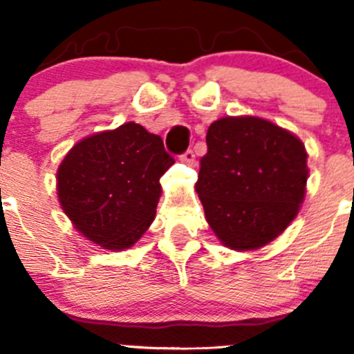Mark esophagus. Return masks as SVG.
Wrapping results in <instances>:
<instances>
[{"label":"esophagus","instance_id":"obj_1","mask_svg":"<svg viewBox=\"0 0 354 354\" xmlns=\"http://www.w3.org/2000/svg\"><path fill=\"white\" fill-rule=\"evenodd\" d=\"M180 161H183L184 165H189V167H193V165H194V152L193 151H186L183 156H180Z\"/></svg>","mask_w":354,"mask_h":354}]
</instances>
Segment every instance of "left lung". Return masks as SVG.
<instances>
[{"label": "left lung", "instance_id": "obj_1", "mask_svg": "<svg viewBox=\"0 0 354 354\" xmlns=\"http://www.w3.org/2000/svg\"><path fill=\"white\" fill-rule=\"evenodd\" d=\"M194 189L225 248L254 251L297 217L309 168L302 140L254 115L221 118L207 131Z\"/></svg>", "mask_w": 354, "mask_h": 354}]
</instances>
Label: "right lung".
Instances as JSON below:
<instances>
[{
    "instance_id": "obj_1",
    "label": "right lung",
    "mask_w": 354,
    "mask_h": 354,
    "mask_svg": "<svg viewBox=\"0 0 354 354\" xmlns=\"http://www.w3.org/2000/svg\"><path fill=\"white\" fill-rule=\"evenodd\" d=\"M174 163L161 137L137 122L89 135L57 168L61 209L87 241L124 251L154 221L160 179Z\"/></svg>"
}]
</instances>
